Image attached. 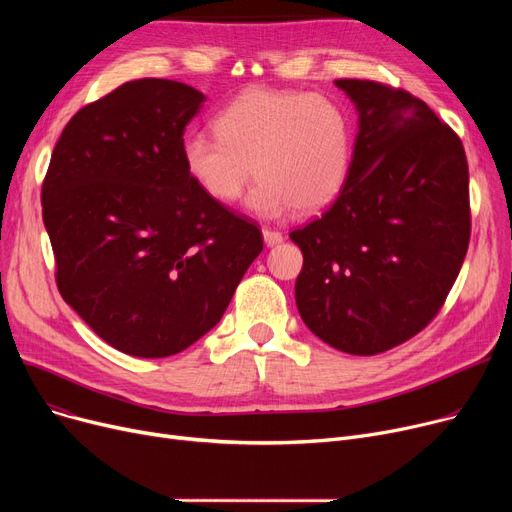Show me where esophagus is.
<instances>
[{
  "mask_svg": "<svg viewBox=\"0 0 512 512\" xmlns=\"http://www.w3.org/2000/svg\"><path fill=\"white\" fill-rule=\"evenodd\" d=\"M263 240H265L267 247H276V245H280V242L284 240V236H282V232H278V230L263 228Z\"/></svg>",
  "mask_w": 512,
  "mask_h": 512,
  "instance_id": "esophagus-1",
  "label": "esophagus"
}]
</instances>
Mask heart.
Returning a JSON list of instances; mask_svg holds the SVG:
<instances>
[{
	"instance_id": "b5f03b06",
	"label": "heart",
	"mask_w": 512,
	"mask_h": 512,
	"mask_svg": "<svg viewBox=\"0 0 512 512\" xmlns=\"http://www.w3.org/2000/svg\"><path fill=\"white\" fill-rule=\"evenodd\" d=\"M213 130L184 141L188 174L211 199L234 203L255 170L249 207L265 218L328 207L351 172V122L321 95L251 89L213 118Z\"/></svg>"
}]
</instances>
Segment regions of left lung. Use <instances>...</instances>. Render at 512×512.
I'll list each match as a JSON object with an SVG mask.
<instances>
[{
    "mask_svg": "<svg viewBox=\"0 0 512 512\" xmlns=\"http://www.w3.org/2000/svg\"><path fill=\"white\" fill-rule=\"evenodd\" d=\"M359 112L346 184L321 218L290 232L305 326L348 355H378L436 317L471 236L461 139L427 103L373 80L340 78Z\"/></svg>",
    "mask_w": 512,
    "mask_h": 512,
    "instance_id": "1",
    "label": "left lung"
}]
</instances>
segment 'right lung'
I'll use <instances>...</instances> for the list:
<instances>
[{
    "mask_svg": "<svg viewBox=\"0 0 512 512\" xmlns=\"http://www.w3.org/2000/svg\"><path fill=\"white\" fill-rule=\"evenodd\" d=\"M203 101L176 80H130L72 116L43 180L62 299L132 357L205 336L263 251L257 224L186 170L182 134Z\"/></svg>",
    "mask_w": 512,
    "mask_h": 512,
    "instance_id": "add662e5",
    "label": "right lung"
}]
</instances>
